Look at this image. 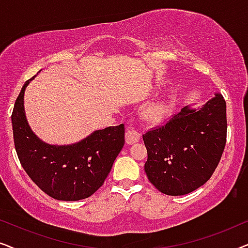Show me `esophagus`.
Returning a JSON list of instances; mask_svg holds the SVG:
<instances>
[{
  "instance_id": "obj_1",
  "label": "esophagus",
  "mask_w": 248,
  "mask_h": 248,
  "mask_svg": "<svg viewBox=\"0 0 248 248\" xmlns=\"http://www.w3.org/2000/svg\"><path fill=\"white\" fill-rule=\"evenodd\" d=\"M140 133L135 130L134 127H128L126 130V133H125V139H126L127 144H133L135 142L140 140Z\"/></svg>"
}]
</instances>
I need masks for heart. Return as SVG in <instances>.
Listing matches in <instances>:
<instances>
[{"label": "heart", "instance_id": "1", "mask_svg": "<svg viewBox=\"0 0 248 248\" xmlns=\"http://www.w3.org/2000/svg\"><path fill=\"white\" fill-rule=\"evenodd\" d=\"M169 113L168 104L164 100L155 101L148 105L143 110V116L145 120L150 122H160L167 116Z\"/></svg>", "mask_w": 248, "mask_h": 248}]
</instances>
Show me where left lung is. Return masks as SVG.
I'll use <instances>...</instances> for the list:
<instances>
[{"label":"left lung","instance_id":"left-lung-1","mask_svg":"<svg viewBox=\"0 0 248 248\" xmlns=\"http://www.w3.org/2000/svg\"><path fill=\"white\" fill-rule=\"evenodd\" d=\"M144 170L158 191L185 195L205 184L216 170L227 141L226 101L220 93L198 109L182 108L143 135Z\"/></svg>","mask_w":248,"mask_h":248}]
</instances>
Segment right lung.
<instances>
[{
	"instance_id": "right-lung-1",
	"label": "right lung",
	"mask_w": 248,
	"mask_h": 248,
	"mask_svg": "<svg viewBox=\"0 0 248 248\" xmlns=\"http://www.w3.org/2000/svg\"><path fill=\"white\" fill-rule=\"evenodd\" d=\"M23 84L11 115L13 140L22 168L50 198L79 201L104 184L125 143L124 124L98 130L72 145H49L30 130L23 108Z\"/></svg>"
}]
</instances>
